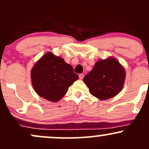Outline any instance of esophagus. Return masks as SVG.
<instances>
[{
    "label": "esophagus",
    "instance_id": "obj_1",
    "mask_svg": "<svg viewBox=\"0 0 149 149\" xmlns=\"http://www.w3.org/2000/svg\"><path fill=\"white\" fill-rule=\"evenodd\" d=\"M84 75L83 74V73H81V74H79V79L81 80H82L83 79H84Z\"/></svg>",
    "mask_w": 149,
    "mask_h": 149
}]
</instances>
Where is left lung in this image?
Returning a JSON list of instances; mask_svg holds the SVG:
<instances>
[{
  "label": "left lung",
  "instance_id": "obj_1",
  "mask_svg": "<svg viewBox=\"0 0 149 149\" xmlns=\"http://www.w3.org/2000/svg\"><path fill=\"white\" fill-rule=\"evenodd\" d=\"M126 71L115 58L101 59L84 78L91 94L100 100L113 98L122 90Z\"/></svg>",
  "mask_w": 149,
  "mask_h": 149
}]
</instances>
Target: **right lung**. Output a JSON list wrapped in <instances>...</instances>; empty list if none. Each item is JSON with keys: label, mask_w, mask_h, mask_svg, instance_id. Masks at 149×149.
<instances>
[{"label": "right lung", "mask_w": 149, "mask_h": 149, "mask_svg": "<svg viewBox=\"0 0 149 149\" xmlns=\"http://www.w3.org/2000/svg\"><path fill=\"white\" fill-rule=\"evenodd\" d=\"M33 88L39 96L57 102L79 79L70 64L51 52L43 55L34 64L31 72Z\"/></svg>", "instance_id": "right-lung-1"}]
</instances>
